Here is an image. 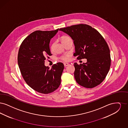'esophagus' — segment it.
I'll use <instances>...</instances> for the list:
<instances>
[{
  "label": "esophagus",
  "mask_w": 128,
  "mask_h": 128,
  "mask_svg": "<svg viewBox=\"0 0 128 128\" xmlns=\"http://www.w3.org/2000/svg\"><path fill=\"white\" fill-rule=\"evenodd\" d=\"M64 66L65 67L69 65V64L68 63H66V62L64 63Z\"/></svg>",
  "instance_id": "1"
}]
</instances>
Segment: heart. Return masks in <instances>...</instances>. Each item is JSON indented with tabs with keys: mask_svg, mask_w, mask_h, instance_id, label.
Returning <instances> with one entry per match:
<instances>
[{
	"mask_svg": "<svg viewBox=\"0 0 128 128\" xmlns=\"http://www.w3.org/2000/svg\"><path fill=\"white\" fill-rule=\"evenodd\" d=\"M71 40V38L68 37V36H62L61 38L62 42V44H64V42H66L68 40ZM53 48V45H52L51 46V49H52ZM69 57H70V55L69 54H66L64 56H62L61 58L64 61H68L69 59Z\"/></svg>",
	"mask_w": 128,
	"mask_h": 128,
	"instance_id": "1",
	"label": "heart"
}]
</instances>
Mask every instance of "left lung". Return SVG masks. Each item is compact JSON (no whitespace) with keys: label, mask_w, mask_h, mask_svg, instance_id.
<instances>
[{"label":"left lung","mask_w":128,"mask_h":128,"mask_svg":"<svg viewBox=\"0 0 128 128\" xmlns=\"http://www.w3.org/2000/svg\"><path fill=\"white\" fill-rule=\"evenodd\" d=\"M59 30L69 35L74 40V56L86 58V63H74V76L76 82L86 88L99 85L106 78L111 63L110 50L106 40L98 31L91 26L80 24Z\"/></svg>","instance_id":"8db88e82"}]
</instances>
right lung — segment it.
<instances>
[{
  "label": "right lung",
  "instance_id": "1",
  "mask_svg": "<svg viewBox=\"0 0 128 128\" xmlns=\"http://www.w3.org/2000/svg\"><path fill=\"white\" fill-rule=\"evenodd\" d=\"M58 30L34 32L24 40L18 50V62L23 78L32 88L42 94L54 92L61 84L64 64L58 62L51 69L44 65L46 58L52 56L50 40Z\"/></svg>",
  "mask_w": 128,
  "mask_h": 128
}]
</instances>
